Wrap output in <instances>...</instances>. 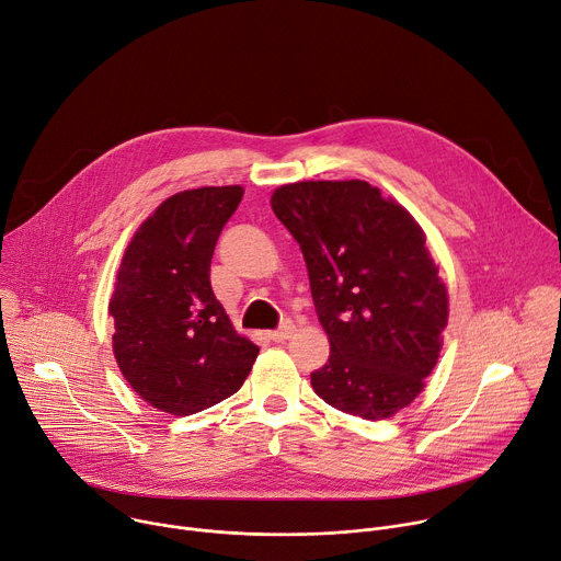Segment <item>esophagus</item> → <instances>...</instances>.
I'll use <instances>...</instances> for the list:
<instances>
[{"label":"esophagus","instance_id":"obj_1","mask_svg":"<svg viewBox=\"0 0 561 561\" xmlns=\"http://www.w3.org/2000/svg\"><path fill=\"white\" fill-rule=\"evenodd\" d=\"M293 331H295V324H293L290 320H286L277 331H271L268 337H271L273 342H284V340H288V337L293 335Z\"/></svg>","mask_w":561,"mask_h":561}]
</instances>
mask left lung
I'll return each mask as SVG.
<instances>
[{
  "label": "left lung",
  "mask_w": 561,
  "mask_h": 561,
  "mask_svg": "<svg viewBox=\"0 0 561 561\" xmlns=\"http://www.w3.org/2000/svg\"><path fill=\"white\" fill-rule=\"evenodd\" d=\"M301 248L331 353L311 374L344 414L382 421L410 404L436 367L447 288L425 232L367 181H299L271 198Z\"/></svg>",
  "instance_id": "8db88e82"
}]
</instances>
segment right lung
<instances>
[{"mask_svg":"<svg viewBox=\"0 0 561 561\" xmlns=\"http://www.w3.org/2000/svg\"><path fill=\"white\" fill-rule=\"evenodd\" d=\"M241 196V185L179 192L125 250L110 301L114 355L131 389L161 412L190 416L226 400L260 353L210 286L217 239Z\"/></svg>","mask_w":561,"mask_h":561,"instance_id":"obj_1","label":"right lung"}]
</instances>
